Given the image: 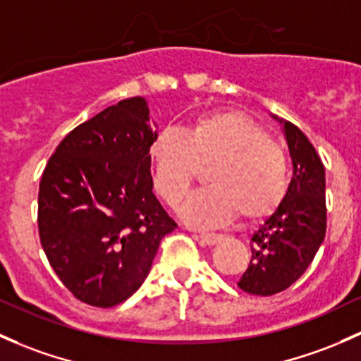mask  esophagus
Listing matches in <instances>:
<instances>
[{
    "label": "esophagus",
    "mask_w": 361,
    "mask_h": 361,
    "mask_svg": "<svg viewBox=\"0 0 361 361\" xmlns=\"http://www.w3.org/2000/svg\"><path fill=\"white\" fill-rule=\"evenodd\" d=\"M197 238H199V240L202 242V244H206V245H214V244H218L219 240H221V235H218V233H209V231H200V233L197 235Z\"/></svg>",
    "instance_id": "34e87169"
}]
</instances>
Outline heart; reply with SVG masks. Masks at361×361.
Wrapping results in <instances>:
<instances>
[{"mask_svg": "<svg viewBox=\"0 0 361 361\" xmlns=\"http://www.w3.org/2000/svg\"><path fill=\"white\" fill-rule=\"evenodd\" d=\"M157 195L176 207L207 168L206 190L185 200L181 214L193 226H219L238 214L247 221L270 216L289 188V164L268 133L237 112L195 117L183 133L162 130L149 147Z\"/></svg>", "mask_w": 361, "mask_h": 361, "instance_id": "b5f03b06", "label": "heart"}]
</instances>
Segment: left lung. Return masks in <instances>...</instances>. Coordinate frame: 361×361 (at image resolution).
<instances>
[{
  "label": "left lung",
  "mask_w": 361,
  "mask_h": 361,
  "mask_svg": "<svg viewBox=\"0 0 361 361\" xmlns=\"http://www.w3.org/2000/svg\"><path fill=\"white\" fill-rule=\"evenodd\" d=\"M282 124L294 174L282 204L250 233V263L238 280L242 290L273 295L290 287L313 261L327 228L325 169L306 135L289 121Z\"/></svg>",
  "instance_id": "obj_1"
}]
</instances>
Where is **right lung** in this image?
<instances>
[{"mask_svg":"<svg viewBox=\"0 0 361 361\" xmlns=\"http://www.w3.org/2000/svg\"><path fill=\"white\" fill-rule=\"evenodd\" d=\"M149 102L121 100L79 124L44 168L37 225L44 254L79 301L111 308L145 282L176 223L154 195Z\"/></svg>","mask_w":361,"mask_h":361,"instance_id":"1","label":"right lung"}]
</instances>
